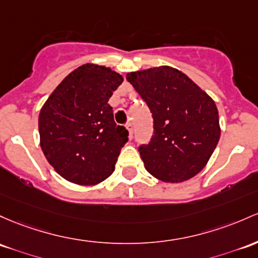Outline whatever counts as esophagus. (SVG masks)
Instances as JSON below:
<instances>
[{"label":"esophagus","mask_w":258,"mask_h":258,"mask_svg":"<svg viewBox=\"0 0 258 258\" xmlns=\"http://www.w3.org/2000/svg\"><path fill=\"white\" fill-rule=\"evenodd\" d=\"M126 128H127V131H128L130 140H132V134H134V124H132V123H127L126 124Z\"/></svg>","instance_id":"34e87169"}]
</instances>
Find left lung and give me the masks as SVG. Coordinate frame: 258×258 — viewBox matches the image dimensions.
Returning a JSON list of instances; mask_svg holds the SVG:
<instances>
[{"mask_svg":"<svg viewBox=\"0 0 258 258\" xmlns=\"http://www.w3.org/2000/svg\"><path fill=\"white\" fill-rule=\"evenodd\" d=\"M154 120L149 144L140 147L144 168L164 182L192 179L207 165L220 138L214 100L170 66L127 73Z\"/></svg>","mask_w":258,"mask_h":258,"instance_id":"left-lung-1","label":"left lung"}]
</instances>
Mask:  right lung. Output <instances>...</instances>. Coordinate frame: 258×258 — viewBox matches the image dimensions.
Returning <instances> with one entry per match:
<instances>
[{"mask_svg": "<svg viewBox=\"0 0 258 258\" xmlns=\"http://www.w3.org/2000/svg\"><path fill=\"white\" fill-rule=\"evenodd\" d=\"M123 82L101 64L86 63L55 88L39 114L40 147L64 180L94 186L115 170L128 131L116 126L107 103Z\"/></svg>", "mask_w": 258, "mask_h": 258, "instance_id": "add662e5", "label": "right lung"}]
</instances>
